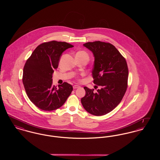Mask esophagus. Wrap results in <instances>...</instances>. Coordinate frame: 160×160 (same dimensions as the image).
Here are the masks:
<instances>
[{
  "label": "esophagus",
  "instance_id": "esophagus-1",
  "mask_svg": "<svg viewBox=\"0 0 160 160\" xmlns=\"http://www.w3.org/2000/svg\"><path fill=\"white\" fill-rule=\"evenodd\" d=\"M80 87V86H78V85H77V84H76V85H74L73 86V88L74 89H77V88H78Z\"/></svg>",
  "mask_w": 160,
  "mask_h": 160
}]
</instances>
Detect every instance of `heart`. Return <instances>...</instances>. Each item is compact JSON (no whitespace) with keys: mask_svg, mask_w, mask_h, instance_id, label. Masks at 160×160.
<instances>
[{"mask_svg":"<svg viewBox=\"0 0 160 160\" xmlns=\"http://www.w3.org/2000/svg\"><path fill=\"white\" fill-rule=\"evenodd\" d=\"M77 54H82V55H86V56H88L87 53L85 52H78Z\"/></svg>","mask_w":160,"mask_h":160,"instance_id":"obj_1","label":"heart"}]
</instances>
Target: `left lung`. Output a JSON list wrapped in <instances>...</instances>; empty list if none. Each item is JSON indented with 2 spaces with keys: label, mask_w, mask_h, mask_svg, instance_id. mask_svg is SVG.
Returning <instances> with one entry per match:
<instances>
[{
  "label": "left lung",
  "mask_w": 160,
  "mask_h": 160,
  "mask_svg": "<svg viewBox=\"0 0 160 160\" xmlns=\"http://www.w3.org/2000/svg\"><path fill=\"white\" fill-rule=\"evenodd\" d=\"M83 46L93 54L92 69L94 89L84 87L85 96L81 99L84 108L95 116H102L112 111L121 101L128 86V69L125 59L110 43L89 42Z\"/></svg>",
  "instance_id": "1"
}]
</instances>
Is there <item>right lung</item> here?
Segmentation results:
<instances>
[{
  "mask_svg": "<svg viewBox=\"0 0 160 160\" xmlns=\"http://www.w3.org/2000/svg\"><path fill=\"white\" fill-rule=\"evenodd\" d=\"M74 46L66 42L52 41L35 49L23 68V83L28 98L39 108L56 110L65 102L72 91V85L64 82L57 89L52 75L58 67L62 53Z\"/></svg>",
  "mask_w": 160,
  "mask_h": 160,
  "instance_id": "add662e5",
  "label": "right lung"
}]
</instances>
